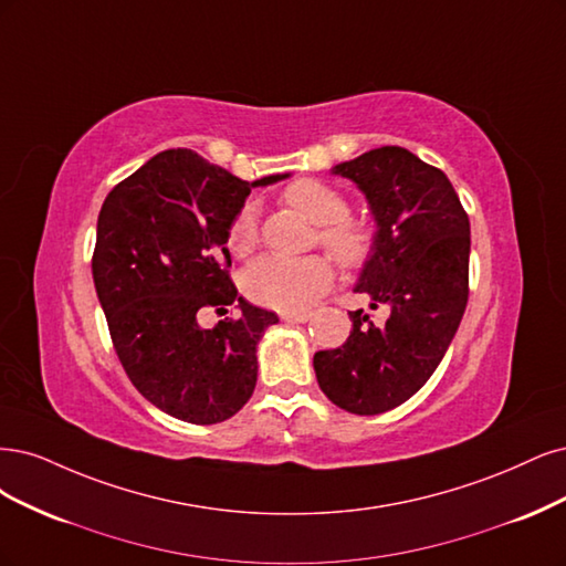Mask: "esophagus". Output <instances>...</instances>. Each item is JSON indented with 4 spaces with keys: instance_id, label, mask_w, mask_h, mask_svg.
Wrapping results in <instances>:
<instances>
[{
    "instance_id": "34e87169",
    "label": "esophagus",
    "mask_w": 566,
    "mask_h": 566,
    "mask_svg": "<svg viewBox=\"0 0 566 566\" xmlns=\"http://www.w3.org/2000/svg\"><path fill=\"white\" fill-rule=\"evenodd\" d=\"M310 317V313H282V319L284 322H294V324H305Z\"/></svg>"
}]
</instances>
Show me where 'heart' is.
<instances>
[{
  "mask_svg": "<svg viewBox=\"0 0 566 566\" xmlns=\"http://www.w3.org/2000/svg\"><path fill=\"white\" fill-rule=\"evenodd\" d=\"M289 207L322 226L319 240L343 265H359L371 253V232L348 216V199L319 180H298L284 190ZM259 242V207L244 202L228 228V244L234 253H249ZM334 268L324 256L286 259L268 253L244 272V289L251 301L296 313L313 305L332 286Z\"/></svg>",
  "mask_w": 566,
  "mask_h": 566,
  "instance_id": "1",
  "label": "heart"
}]
</instances>
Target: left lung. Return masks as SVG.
<instances>
[{
  "mask_svg": "<svg viewBox=\"0 0 566 566\" xmlns=\"http://www.w3.org/2000/svg\"><path fill=\"white\" fill-rule=\"evenodd\" d=\"M334 176L353 180L374 216L371 253L355 291L388 305L376 326L361 310L340 348L315 353L322 392L345 411L374 416L426 386L451 345L468 305L470 221L444 171L407 148L382 145Z\"/></svg>",
  "mask_w": 566,
  "mask_h": 566,
  "instance_id": "left-lung-1",
  "label": "left lung"
}]
</instances>
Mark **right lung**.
Masks as SVG:
<instances>
[{
  "label": "right lung",
  "instance_id": "add662e5",
  "mask_svg": "<svg viewBox=\"0 0 566 566\" xmlns=\"http://www.w3.org/2000/svg\"><path fill=\"white\" fill-rule=\"evenodd\" d=\"M192 150H164L111 190L98 213L91 270L117 357L136 390L178 421L211 426L256 388V348L280 317L251 305L228 277V228L251 188ZM241 315L211 331L207 306Z\"/></svg>",
  "mask_w": 566,
  "mask_h": 566
}]
</instances>
